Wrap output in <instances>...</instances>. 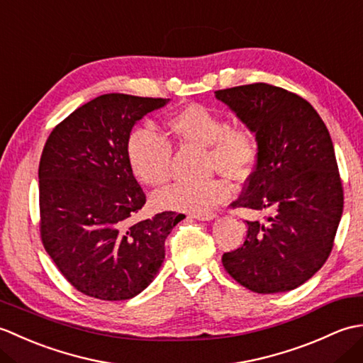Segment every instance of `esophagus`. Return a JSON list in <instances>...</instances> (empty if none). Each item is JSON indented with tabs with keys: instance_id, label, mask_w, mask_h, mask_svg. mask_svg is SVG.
<instances>
[{
	"instance_id": "obj_1",
	"label": "esophagus",
	"mask_w": 363,
	"mask_h": 363,
	"mask_svg": "<svg viewBox=\"0 0 363 363\" xmlns=\"http://www.w3.org/2000/svg\"><path fill=\"white\" fill-rule=\"evenodd\" d=\"M190 217L195 218V220H201V221H211V220L217 217V215H215L213 212H194L190 215Z\"/></svg>"
}]
</instances>
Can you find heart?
Instances as JSON below:
<instances>
[{
    "instance_id": "heart-1",
    "label": "heart",
    "mask_w": 363,
    "mask_h": 363,
    "mask_svg": "<svg viewBox=\"0 0 363 363\" xmlns=\"http://www.w3.org/2000/svg\"><path fill=\"white\" fill-rule=\"evenodd\" d=\"M172 134L179 142L207 146L209 167L218 168L230 179H242L250 173L257 157V140L245 125L228 126L220 113L201 104L184 107L167 120ZM130 168L142 182L162 186L172 173V143L148 128L130 130L126 143ZM228 186L221 177L206 181H181L154 195L160 209L198 212L225 199Z\"/></svg>"
}]
</instances>
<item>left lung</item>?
Masks as SVG:
<instances>
[{"instance_id": "8db88e82", "label": "left lung", "mask_w": 363, "mask_h": 363, "mask_svg": "<svg viewBox=\"0 0 363 363\" xmlns=\"http://www.w3.org/2000/svg\"><path fill=\"white\" fill-rule=\"evenodd\" d=\"M257 140L256 169L233 207L269 211L246 221L248 234L223 267L251 291L281 293L303 285L325 265L343 212V187L329 130L311 103L257 82L217 90Z\"/></svg>"}]
</instances>
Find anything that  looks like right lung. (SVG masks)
Segmentation results:
<instances>
[{"label": "right lung", "instance_id": "right-lung-1", "mask_svg": "<svg viewBox=\"0 0 363 363\" xmlns=\"http://www.w3.org/2000/svg\"><path fill=\"white\" fill-rule=\"evenodd\" d=\"M169 99L101 95L52 129L38 165L40 237L59 272L96 299L125 301L152 282L165 238L186 215L133 221L146 203L126 143L134 125Z\"/></svg>", "mask_w": 363, "mask_h": 363}]
</instances>
